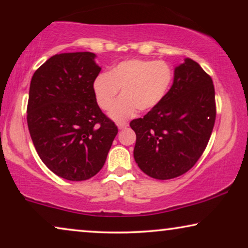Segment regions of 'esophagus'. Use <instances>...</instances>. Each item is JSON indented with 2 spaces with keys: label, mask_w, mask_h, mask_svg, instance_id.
<instances>
[{
  "label": "esophagus",
  "mask_w": 248,
  "mask_h": 248,
  "mask_svg": "<svg viewBox=\"0 0 248 248\" xmlns=\"http://www.w3.org/2000/svg\"><path fill=\"white\" fill-rule=\"evenodd\" d=\"M117 126L120 130H124V128L127 127V123H125V122H121V123H117Z\"/></svg>",
  "instance_id": "obj_1"
}]
</instances>
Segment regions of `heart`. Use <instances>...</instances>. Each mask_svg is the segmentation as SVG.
<instances>
[{"label": "heart", "instance_id": "b5f03b06", "mask_svg": "<svg viewBox=\"0 0 248 248\" xmlns=\"http://www.w3.org/2000/svg\"><path fill=\"white\" fill-rule=\"evenodd\" d=\"M174 72L169 64L154 60H128L101 73L93 81L97 104L104 110L113 105L118 91L123 94L110 109V117L122 122L133 116L138 109L148 111L158 106L169 91Z\"/></svg>", "mask_w": 248, "mask_h": 248}]
</instances>
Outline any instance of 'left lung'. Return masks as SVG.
Returning <instances> with one entry per match:
<instances>
[{
    "label": "left lung",
    "instance_id": "left-lung-1",
    "mask_svg": "<svg viewBox=\"0 0 248 248\" xmlns=\"http://www.w3.org/2000/svg\"><path fill=\"white\" fill-rule=\"evenodd\" d=\"M216 115L211 77L186 59L175 69L174 83L161 103L130 123L137 134L135 162L155 179L185 174L204 152Z\"/></svg>",
    "mask_w": 248,
    "mask_h": 248
}]
</instances>
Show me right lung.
Here are the masks:
<instances>
[{
  "label": "right lung",
  "instance_id": "right-lung-1",
  "mask_svg": "<svg viewBox=\"0 0 248 248\" xmlns=\"http://www.w3.org/2000/svg\"><path fill=\"white\" fill-rule=\"evenodd\" d=\"M90 52L56 54L33 73L27 123L47 168L67 181L93 177L103 168L117 126L98 106L100 72Z\"/></svg>",
  "mask_w": 248,
  "mask_h": 248
}]
</instances>
